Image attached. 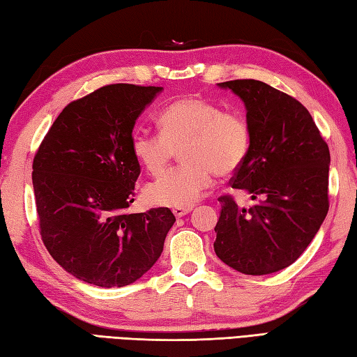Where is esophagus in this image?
<instances>
[{
    "mask_svg": "<svg viewBox=\"0 0 357 357\" xmlns=\"http://www.w3.org/2000/svg\"><path fill=\"white\" fill-rule=\"evenodd\" d=\"M192 211V207H174L173 208V215L176 218H183L185 215H188Z\"/></svg>",
    "mask_w": 357,
    "mask_h": 357,
    "instance_id": "1",
    "label": "esophagus"
}]
</instances>
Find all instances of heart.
<instances>
[{
	"label": "heart",
	"instance_id": "1",
	"mask_svg": "<svg viewBox=\"0 0 357 357\" xmlns=\"http://www.w3.org/2000/svg\"><path fill=\"white\" fill-rule=\"evenodd\" d=\"M161 132L136 133L132 151L150 174H161L183 150L184 165L167 172L146 188L155 206L192 207L213 183L245 164L252 149V128L239 112L201 96H184L159 113Z\"/></svg>",
	"mask_w": 357,
	"mask_h": 357
}]
</instances>
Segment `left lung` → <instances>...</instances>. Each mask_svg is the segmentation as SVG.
I'll return each mask as SVG.
<instances>
[{
  "mask_svg": "<svg viewBox=\"0 0 357 357\" xmlns=\"http://www.w3.org/2000/svg\"><path fill=\"white\" fill-rule=\"evenodd\" d=\"M245 104L252 149L233 188L259 199L241 208L221 196L215 253L244 275H270L305 252L328 213L330 150L310 112L262 81L219 82Z\"/></svg>",
  "mask_w": 357,
  "mask_h": 357,
  "instance_id": "obj_1",
  "label": "left lung"
}]
</instances>
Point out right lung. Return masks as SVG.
<instances>
[{"label": "right lung", "instance_id": "right-lung-1", "mask_svg": "<svg viewBox=\"0 0 357 357\" xmlns=\"http://www.w3.org/2000/svg\"><path fill=\"white\" fill-rule=\"evenodd\" d=\"M162 87L110 84L70 102L33 158L45 248L72 276L98 287L138 280L161 256L170 208L127 213L141 173L132 132Z\"/></svg>", "mask_w": 357, "mask_h": 357}]
</instances>
